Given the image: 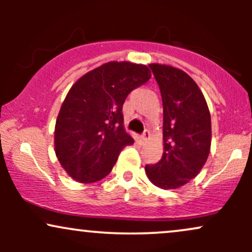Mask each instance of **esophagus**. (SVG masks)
Instances as JSON below:
<instances>
[{
	"label": "esophagus",
	"instance_id": "1",
	"mask_svg": "<svg viewBox=\"0 0 252 252\" xmlns=\"http://www.w3.org/2000/svg\"><path fill=\"white\" fill-rule=\"evenodd\" d=\"M149 137H150L149 130H144V132L142 134V141H143V142H147V141L149 140Z\"/></svg>",
	"mask_w": 252,
	"mask_h": 252
}]
</instances>
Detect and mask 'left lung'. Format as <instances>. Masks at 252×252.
I'll use <instances>...</instances> for the list:
<instances>
[{
  "label": "left lung",
  "mask_w": 252,
  "mask_h": 252,
  "mask_svg": "<svg viewBox=\"0 0 252 252\" xmlns=\"http://www.w3.org/2000/svg\"><path fill=\"white\" fill-rule=\"evenodd\" d=\"M163 104V154L146 166L155 186L176 189L200 173L211 149V115L201 90L186 72L150 63Z\"/></svg>",
  "instance_id": "obj_1"
}]
</instances>
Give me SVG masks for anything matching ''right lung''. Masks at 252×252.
I'll return each mask as SVG.
<instances>
[{
  "label": "right lung",
  "instance_id": "1",
  "mask_svg": "<svg viewBox=\"0 0 252 252\" xmlns=\"http://www.w3.org/2000/svg\"><path fill=\"white\" fill-rule=\"evenodd\" d=\"M152 77L148 66L109 62L80 77L66 94L54 129V150L73 180L91 184L111 172L121 150L134 143L126 131V98Z\"/></svg>",
  "mask_w": 252,
  "mask_h": 252
}]
</instances>
